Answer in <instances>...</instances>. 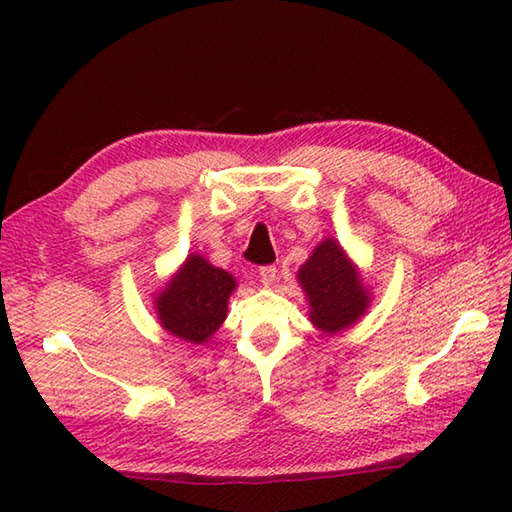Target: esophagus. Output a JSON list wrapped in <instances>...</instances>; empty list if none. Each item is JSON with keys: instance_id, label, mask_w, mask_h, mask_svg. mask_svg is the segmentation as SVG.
<instances>
[{"instance_id": "obj_1", "label": "esophagus", "mask_w": 512, "mask_h": 512, "mask_svg": "<svg viewBox=\"0 0 512 512\" xmlns=\"http://www.w3.org/2000/svg\"><path fill=\"white\" fill-rule=\"evenodd\" d=\"M259 279H262L264 286H273L277 279V268L275 266H262L259 268Z\"/></svg>"}]
</instances>
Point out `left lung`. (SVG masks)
I'll list each match as a JSON object with an SVG mask.
<instances>
[{"label":"left lung","mask_w":512,"mask_h":512,"mask_svg":"<svg viewBox=\"0 0 512 512\" xmlns=\"http://www.w3.org/2000/svg\"><path fill=\"white\" fill-rule=\"evenodd\" d=\"M297 281L306 292L312 325L325 334L350 328L365 317L374 299L361 270L334 237H325L317 244L299 268Z\"/></svg>","instance_id":"obj_1"}]
</instances>
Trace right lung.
Listing matches in <instances>:
<instances>
[{
	"instance_id": "add662e5",
	"label": "right lung",
	"mask_w": 512,
	"mask_h": 512,
	"mask_svg": "<svg viewBox=\"0 0 512 512\" xmlns=\"http://www.w3.org/2000/svg\"><path fill=\"white\" fill-rule=\"evenodd\" d=\"M235 288L231 273L191 253L154 295L160 328L184 343L206 345L224 323Z\"/></svg>"
}]
</instances>
